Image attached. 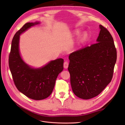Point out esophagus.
Returning a JSON list of instances; mask_svg holds the SVG:
<instances>
[{
	"mask_svg": "<svg viewBox=\"0 0 125 125\" xmlns=\"http://www.w3.org/2000/svg\"><path fill=\"white\" fill-rule=\"evenodd\" d=\"M68 65H69L68 62H64V63H63V67H64V68H66V69H67L68 67Z\"/></svg>",
	"mask_w": 125,
	"mask_h": 125,
	"instance_id": "34e87169",
	"label": "esophagus"
}]
</instances>
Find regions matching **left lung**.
<instances>
[{
    "instance_id": "obj_1",
    "label": "left lung",
    "mask_w": 125,
    "mask_h": 125,
    "mask_svg": "<svg viewBox=\"0 0 125 125\" xmlns=\"http://www.w3.org/2000/svg\"><path fill=\"white\" fill-rule=\"evenodd\" d=\"M96 43L72 52L68 69L73 93L88 100L101 93L113 75L117 59L114 40L108 30L100 25Z\"/></svg>"
}]
</instances>
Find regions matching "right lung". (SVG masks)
Masks as SVG:
<instances>
[{
    "mask_svg": "<svg viewBox=\"0 0 125 125\" xmlns=\"http://www.w3.org/2000/svg\"><path fill=\"white\" fill-rule=\"evenodd\" d=\"M40 22H29L15 34L11 43L9 66L13 80L20 92L30 99H46L52 92L58 74L63 69V59H56L39 68H33L22 58L19 49L20 35Z\"/></svg>",
    "mask_w": 125,
    "mask_h": 125,
    "instance_id": "1",
    "label": "right lung"
}]
</instances>
